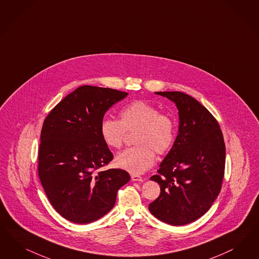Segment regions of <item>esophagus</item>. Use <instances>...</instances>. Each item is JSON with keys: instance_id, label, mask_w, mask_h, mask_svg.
Segmentation results:
<instances>
[{"instance_id": "34e87169", "label": "esophagus", "mask_w": 259, "mask_h": 259, "mask_svg": "<svg viewBox=\"0 0 259 259\" xmlns=\"http://www.w3.org/2000/svg\"><path fill=\"white\" fill-rule=\"evenodd\" d=\"M132 180L133 181H143V178L138 175H132Z\"/></svg>"}]
</instances>
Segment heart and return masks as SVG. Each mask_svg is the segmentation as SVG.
<instances>
[{"label": "heart", "mask_w": 259, "mask_h": 259, "mask_svg": "<svg viewBox=\"0 0 259 259\" xmlns=\"http://www.w3.org/2000/svg\"><path fill=\"white\" fill-rule=\"evenodd\" d=\"M119 117V121L106 118L101 122V137L109 148L119 149L126 133L136 131L134 144L137 146L119 152L115 165L134 175L142 174L153 165L155 152L162 155L171 148L176 138L175 122L160 113L155 106L141 100L125 106Z\"/></svg>", "instance_id": "1"}]
</instances>
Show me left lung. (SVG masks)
<instances>
[{
  "mask_svg": "<svg viewBox=\"0 0 259 259\" xmlns=\"http://www.w3.org/2000/svg\"><path fill=\"white\" fill-rule=\"evenodd\" d=\"M155 94L176 103L179 127L174 146L151 176L160 195L149 209L172 226L192 223L205 214L221 191L225 170V143L220 125L208 109L180 92Z\"/></svg>",
  "mask_w": 259,
  "mask_h": 259,
  "instance_id": "8db88e82",
  "label": "left lung"
}]
</instances>
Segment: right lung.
Returning a JSON list of instances; mask_svg holds the SVG:
<instances>
[{"instance_id":"obj_1","label":"right lung","mask_w":259,"mask_h":259,"mask_svg":"<svg viewBox=\"0 0 259 259\" xmlns=\"http://www.w3.org/2000/svg\"><path fill=\"white\" fill-rule=\"evenodd\" d=\"M127 93L82 85L56 105L42 124L38 174L53 208L77 224L98 220L114 207L118 190L130 175L102 170L113 159L103 141L101 122Z\"/></svg>"}]
</instances>
